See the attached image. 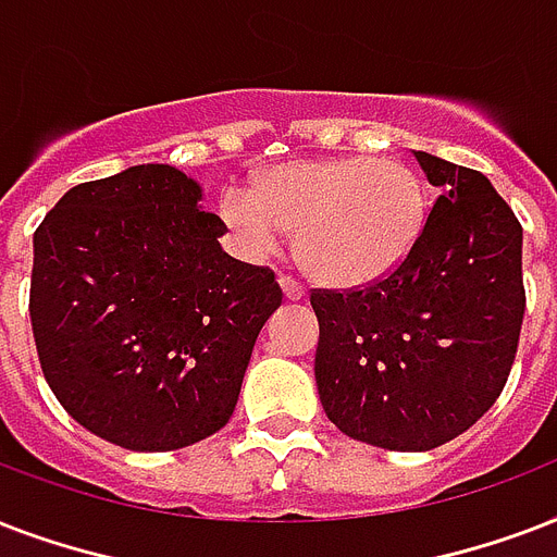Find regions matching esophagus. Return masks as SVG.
<instances>
[{
	"mask_svg": "<svg viewBox=\"0 0 557 557\" xmlns=\"http://www.w3.org/2000/svg\"><path fill=\"white\" fill-rule=\"evenodd\" d=\"M278 284H282V290H284V296H287V299H293V301L305 299V284L296 282L293 275L278 273Z\"/></svg>",
	"mask_w": 557,
	"mask_h": 557,
	"instance_id": "esophagus-1",
	"label": "esophagus"
}]
</instances>
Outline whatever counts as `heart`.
Wrapping results in <instances>:
<instances>
[{"label":"heart","mask_w":557,"mask_h":557,"mask_svg":"<svg viewBox=\"0 0 557 557\" xmlns=\"http://www.w3.org/2000/svg\"><path fill=\"white\" fill-rule=\"evenodd\" d=\"M430 197L416 168L392 157L284 162L258 188L230 185L218 218L232 249L264 261L296 230V256L317 282L363 287L395 273L426 226Z\"/></svg>","instance_id":"b5f03b06"}]
</instances>
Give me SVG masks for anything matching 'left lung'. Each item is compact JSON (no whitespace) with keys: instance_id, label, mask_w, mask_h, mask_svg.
Returning <instances> with one entry per match:
<instances>
[{"instance_id":"obj_1","label":"left lung","mask_w":557,"mask_h":557,"mask_svg":"<svg viewBox=\"0 0 557 557\" xmlns=\"http://www.w3.org/2000/svg\"><path fill=\"white\" fill-rule=\"evenodd\" d=\"M442 188L404 264L351 290H313L317 386L357 442L433 450L506 386L525 313L523 226L488 176L416 150Z\"/></svg>"}]
</instances>
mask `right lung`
<instances>
[{
  "mask_svg": "<svg viewBox=\"0 0 557 557\" xmlns=\"http://www.w3.org/2000/svg\"><path fill=\"white\" fill-rule=\"evenodd\" d=\"M171 165L69 188L34 232L32 331L77 424L127 450L218 433L282 305L270 267L226 256L218 214Z\"/></svg>",
  "mask_w": 557,
  "mask_h": 557,
  "instance_id": "1",
  "label": "right lung"
}]
</instances>
